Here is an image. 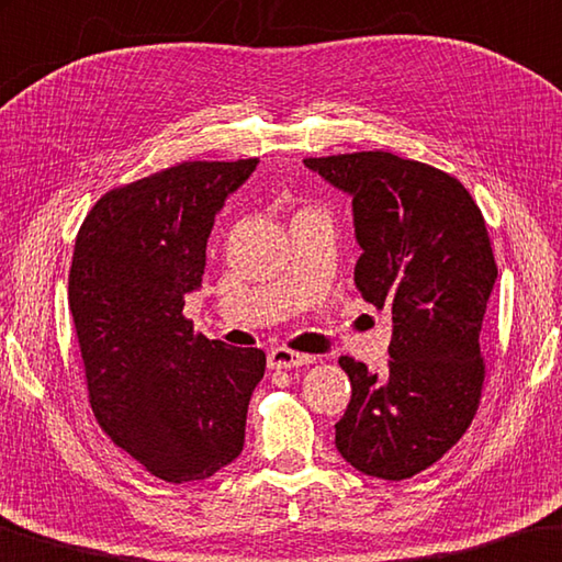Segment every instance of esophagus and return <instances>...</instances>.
<instances>
[{
  "mask_svg": "<svg viewBox=\"0 0 562 562\" xmlns=\"http://www.w3.org/2000/svg\"><path fill=\"white\" fill-rule=\"evenodd\" d=\"M314 363V356L308 353H299V351H291V348H271L269 353V368H299V366H308Z\"/></svg>",
  "mask_w": 562,
  "mask_h": 562,
  "instance_id": "obj_1",
  "label": "esophagus"
}]
</instances>
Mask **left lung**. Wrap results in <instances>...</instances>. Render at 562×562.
I'll return each mask as SVG.
<instances>
[{"label": "left lung", "instance_id": "obj_1", "mask_svg": "<svg viewBox=\"0 0 562 562\" xmlns=\"http://www.w3.org/2000/svg\"><path fill=\"white\" fill-rule=\"evenodd\" d=\"M353 199V281L393 318L385 373L341 356L351 403L336 448L356 471L406 481L471 426L485 363L481 326L498 266L481 209L450 173L391 151L303 159Z\"/></svg>", "mask_w": 562, "mask_h": 562}]
</instances>
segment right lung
<instances>
[{
  "label": "right lung",
  "instance_id": "1",
  "mask_svg": "<svg viewBox=\"0 0 562 562\" xmlns=\"http://www.w3.org/2000/svg\"><path fill=\"white\" fill-rule=\"evenodd\" d=\"M256 164L183 161L106 191L74 244L69 308L91 411L167 483L204 481L244 450L266 353L194 334L183 301L201 286L216 214Z\"/></svg>",
  "mask_w": 562,
  "mask_h": 562
}]
</instances>
